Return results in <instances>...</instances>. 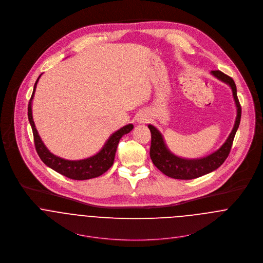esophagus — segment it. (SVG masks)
<instances>
[{
    "label": "esophagus",
    "instance_id": "1",
    "mask_svg": "<svg viewBox=\"0 0 263 263\" xmlns=\"http://www.w3.org/2000/svg\"><path fill=\"white\" fill-rule=\"evenodd\" d=\"M147 121V116L145 115V114H142L141 116H140V118H139V122H146Z\"/></svg>",
    "mask_w": 263,
    "mask_h": 263
}]
</instances>
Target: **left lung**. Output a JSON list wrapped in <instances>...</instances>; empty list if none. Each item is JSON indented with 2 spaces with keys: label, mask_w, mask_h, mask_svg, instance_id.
Here are the masks:
<instances>
[{
  "label": "left lung",
  "mask_w": 263,
  "mask_h": 263,
  "mask_svg": "<svg viewBox=\"0 0 263 263\" xmlns=\"http://www.w3.org/2000/svg\"><path fill=\"white\" fill-rule=\"evenodd\" d=\"M211 74L218 80L229 85L232 89L234 101L237 108L236 120L231 134L229 135L225 143L209 156L200 159H184L174 155L168 149L164 137L154 125L149 124L148 127L152 135L151 141L150 157L154 165L165 175L174 179L189 180L194 179L205 174H209L218 169L224 162L232 148V144L236 135V132L240 124L241 119V106L237 97V88L234 80L222 73L221 71H212Z\"/></svg>",
  "instance_id": "8db88e82"
}]
</instances>
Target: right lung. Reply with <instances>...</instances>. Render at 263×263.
Masks as SVG:
<instances>
[{"label": "right lung", "instance_id": "right-lung-1", "mask_svg": "<svg viewBox=\"0 0 263 263\" xmlns=\"http://www.w3.org/2000/svg\"><path fill=\"white\" fill-rule=\"evenodd\" d=\"M41 75L38 77L34 84L33 93L31 95V98L28 104V119L32 128L35 149L39 158L47 167L51 168L52 170L57 171L58 173L70 179L87 180V179L95 178L102 175L112 166L115 152L117 149L119 140L121 139L122 136L128 134L134 128V125L132 123L126 124L122 126L120 129L113 133L112 135L109 137V139L106 141V143L104 144V146L102 147V149L97 154L89 158L82 159V160H67L59 156H55L45 147L44 143L42 142L41 138L38 135L37 129L35 127L33 117H32V100L34 97L38 80Z\"/></svg>", "mask_w": 263, "mask_h": 263}]
</instances>
